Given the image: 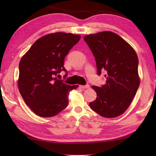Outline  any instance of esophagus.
Wrapping results in <instances>:
<instances>
[{
    "label": "esophagus",
    "instance_id": "esophagus-1",
    "mask_svg": "<svg viewBox=\"0 0 156 156\" xmlns=\"http://www.w3.org/2000/svg\"><path fill=\"white\" fill-rule=\"evenodd\" d=\"M80 89H88L89 88V84H87V85H80Z\"/></svg>",
    "mask_w": 156,
    "mask_h": 156
}]
</instances>
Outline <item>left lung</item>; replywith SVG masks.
Instances as JSON below:
<instances>
[{
    "mask_svg": "<svg viewBox=\"0 0 156 156\" xmlns=\"http://www.w3.org/2000/svg\"><path fill=\"white\" fill-rule=\"evenodd\" d=\"M84 40L95 57L98 74L105 70L106 84L92 86L97 98L91 109L105 118H115L125 112L140 85L138 58L127 42L112 31L89 34Z\"/></svg>",
    "mask_w": 156,
    "mask_h": 156,
    "instance_id": "1",
    "label": "left lung"
}]
</instances>
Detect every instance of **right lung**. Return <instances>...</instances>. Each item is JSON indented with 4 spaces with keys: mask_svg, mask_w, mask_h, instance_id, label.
Instances as JSON below:
<instances>
[{
    "mask_svg": "<svg viewBox=\"0 0 156 156\" xmlns=\"http://www.w3.org/2000/svg\"><path fill=\"white\" fill-rule=\"evenodd\" d=\"M80 39L71 33L49 34L38 39L21 58L18 87L26 105L37 115L52 117L69 103V85L55 77L64 67L65 56ZM67 75H65V76Z\"/></svg>",
    "mask_w": 156,
    "mask_h": 156,
    "instance_id": "add662e5",
    "label": "right lung"
}]
</instances>
